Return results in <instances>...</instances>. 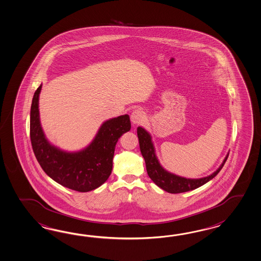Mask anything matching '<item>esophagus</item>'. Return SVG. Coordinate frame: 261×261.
I'll use <instances>...</instances> for the list:
<instances>
[{"instance_id":"34e87169","label":"esophagus","mask_w":261,"mask_h":261,"mask_svg":"<svg viewBox=\"0 0 261 261\" xmlns=\"http://www.w3.org/2000/svg\"><path fill=\"white\" fill-rule=\"evenodd\" d=\"M145 119H146V115L144 114V112H142L140 110H135L130 114V121L134 125L142 124Z\"/></svg>"}]
</instances>
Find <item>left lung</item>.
<instances>
[{
	"mask_svg": "<svg viewBox=\"0 0 261 261\" xmlns=\"http://www.w3.org/2000/svg\"><path fill=\"white\" fill-rule=\"evenodd\" d=\"M137 136L139 139L141 153L146 162L147 175L151 180H153L156 186H158L168 193H182V192L190 191L203 186L209 180H212L215 176L221 171L229 155V153L226 155L221 167H219L214 173L201 179H187L184 177H180L178 175L170 173L165 168H163L156 157L153 143L151 141V136L145 128L142 127H137Z\"/></svg>",
	"mask_w": 261,
	"mask_h": 261,
	"instance_id": "1",
	"label": "left lung"
}]
</instances>
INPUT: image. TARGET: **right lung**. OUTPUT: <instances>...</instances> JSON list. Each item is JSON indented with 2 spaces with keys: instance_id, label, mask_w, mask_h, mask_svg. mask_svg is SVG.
Returning a JSON list of instances; mask_svg holds the SVG:
<instances>
[{
  "instance_id": "add662e5",
  "label": "right lung",
  "mask_w": 261,
  "mask_h": 261,
  "mask_svg": "<svg viewBox=\"0 0 261 261\" xmlns=\"http://www.w3.org/2000/svg\"><path fill=\"white\" fill-rule=\"evenodd\" d=\"M35 92L30 111V139L34 153L43 171L55 181L79 192H88L103 185L113 169L115 145L130 129L127 114L104 122L93 142L76 152H67L51 145L40 126L39 96Z\"/></svg>"
}]
</instances>
